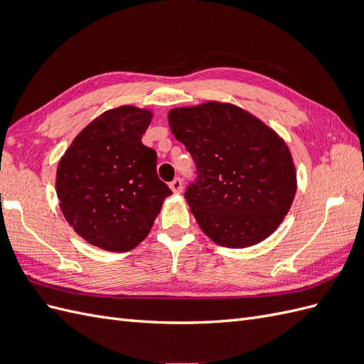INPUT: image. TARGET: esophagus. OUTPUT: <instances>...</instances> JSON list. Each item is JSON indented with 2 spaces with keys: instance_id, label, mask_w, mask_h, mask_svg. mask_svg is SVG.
<instances>
[{
  "instance_id": "obj_1",
  "label": "esophagus",
  "mask_w": 364,
  "mask_h": 364,
  "mask_svg": "<svg viewBox=\"0 0 364 364\" xmlns=\"http://www.w3.org/2000/svg\"><path fill=\"white\" fill-rule=\"evenodd\" d=\"M170 188L174 194H179L182 191V181L179 178H176L174 181L170 182Z\"/></svg>"
}]
</instances>
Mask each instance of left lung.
I'll list each match as a JSON object with an SVG mask.
<instances>
[{
	"instance_id": "8db88e82",
	"label": "left lung",
	"mask_w": 364,
	"mask_h": 364,
	"mask_svg": "<svg viewBox=\"0 0 364 364\" xmlns=\"http://www.w3.org/2000/svg\"><path fill=\"white\" fill-rule=\"evenodd\" d=\"M168 123L196 164L183 196L203 232L225 247H249L274 232L296 194L287 144L228 103L173 109Z\"/></svg>"
}]
</instances>
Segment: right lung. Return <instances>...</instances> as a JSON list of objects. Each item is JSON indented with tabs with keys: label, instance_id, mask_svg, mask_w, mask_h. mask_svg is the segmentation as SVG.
I'll return each mask as SVG.
<instances>
[{
	"label": "right lung",
	"instance_id": "right-lung-1",
	"mask_svg": "<svg viewBox=\"0 0 364 364\" xmlns=\"http://www.w3.org/2000/svg\"><path fill=\"white\" fill-rule=\"evenodd\" d=\"M151 112L119 106L91 121L62 156V214L87 243L127 252L144 240L171 190L158 178L156 151L142 144Z\"/></svg>",
	"mask_w": 364,
	"mask_h": 364
}]
</instances>
